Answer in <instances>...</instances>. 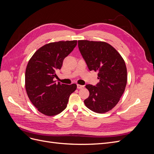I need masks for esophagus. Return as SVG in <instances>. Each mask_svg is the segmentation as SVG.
Wrapping results in <instances>:
<instances>
[{
  "mask_svg": "<svg viewBox=\"0 0 154 154\" xmlns=\"http://www.w3.org/2000/svg\"><path fill=\"white\" fill-rule=\"evenodd\" d=\"M77 88H78V89H81V88H84V85H82L78 84V85H77Z\"/></svg>",
  "mask_w": 154,
  "mask_h": 154,
  "instance_id": "1",
  "label": "esophagus"
}]
</instances>
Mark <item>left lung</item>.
<instances>
[{"instance_id":"left-lung-1","label":"left lung","mask_w":154,"mask_h":154,"mask_svg":"<svg viewBox=\"0 0 154 154\" xmlns=\"http://www.w3.org/2000/svg\"><path fill=\"white\" fill-rule=\"evenodd\" d=\"M78 48L90 71H97L100 82L86 85L89 96L84 100L88 109L103 114L119 102L127 82V67L122 56L105 42L78 40Z\"/></svg>"}]
</instances>
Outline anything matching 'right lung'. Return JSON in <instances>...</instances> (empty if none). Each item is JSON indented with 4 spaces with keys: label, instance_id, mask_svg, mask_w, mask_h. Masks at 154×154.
Returning a JSON list of instances; mask_svg holds the SVG:
<instances>
[{
    "label": "right lung",
    "instance_id": "add662e5",
    "mask_svg": "<svg viewBox=\"0 0 154 154\" xmlns=\"http://www.w3.org/2000/svg\"><path fill=\"white\" fill-rule=\"evenodd\" d=\"M77 45V40L60 41L45 44L37 50L27 63L25 86L30 101L43 114L53 116L66 109L75 83H56V71Z\"/></svg>",
    "mask_w": 154,
    "mask_h": 154
}]
</instances>
